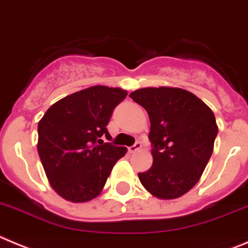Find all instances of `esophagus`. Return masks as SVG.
I'll use <instances>...</instances> for the list:
<instances>
[{
  "mask_svg": "<svg viewBox=\"0 0 248 248\" xmlns=\"http://www.w3.org/2000/svg\"><path fill=\"white\" fill-rule=\"evenodd\" d=\"M140 147H142V144H140V142H137V143L133 144L132 147H129V148H128V152H129V153H135V152L140 151Z\"/></svg>",
  "mask_w": 248,
  "mask_h": 248,
  "instance_id": "esophagus-1",
  "label": "esophagus"
}]
</instances>
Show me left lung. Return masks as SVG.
<instances>
[{"label":"left lung","mask_w":248,"mask_h":248,"mask_svg":"<svg viewBox=\"0 0 248 248\" xmlns=\"http://www.w3.org/2000/svg\"><path fill=\"white\" fill-rule=\"evenodd\" d=\"M151 122L153 164L138 173L148 193L162 200L180 198L199 182L214 151L217 124L211 108L180 88H142L129 93Z\"/></svg>","instance_id":"left-lung-1"}]
</instances>
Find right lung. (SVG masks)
<instances>
[{
	"mask_svg": "<svg viewBox=\"0 0 248 248\" xmlns=\"http://www.w3.org/2000/svg\"><path fill=\"white\" fill-rule=\"evenodd\" d=\"M127 96L121 88L95 85L53 104L38 124V155L55 193L71 202L95 199L126 147L110 140L113 108ZM99 144L97 145V143Z\"/></svg>",
	"mask_w": 248,
	"mask_h": 248,
	"instance_id": "obj_1",
	"label": "right lung"
}]
</instances>
